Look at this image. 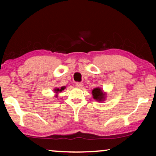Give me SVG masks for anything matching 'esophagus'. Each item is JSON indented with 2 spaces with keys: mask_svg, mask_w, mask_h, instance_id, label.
<instances>
[{
  "mask_svg": "<svg viewBox=\"0 0 156 156\" xmlns=\"http://www.w3.org/2000/svg\"><path fill=\"white\" fill-rule=\"evenodd\" d=\"M76 87L77 88H82V87H84V84L82 82H76Z\"/></svg>",
  "mask_w": 156,
  "mask_h": 156,
  "instance_id": "obj_1",
  "label": "esophagus"
}]
</instances>
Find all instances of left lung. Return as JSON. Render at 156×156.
<instances>
[{"mask_svg":"<svg viewBox=\"0 0 156 156\" xmlns=\"http://www.w3.org/2000/svg\"><path fill=\"white\" fill-rule=\"evenodd\" d=\"M91 94H92L93 98L97 101L101 102L105 101L106 98V93L104 92L103 89L100 88V87H97V88L94 89L91 91Z\"/></svg>","mask_w":156,"mask_h":156,"instance_id":"obj_1","label":"left lung"}]
</instances>
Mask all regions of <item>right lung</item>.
<instances>
[{
	"instance_id": "add662e5",
	"label": "right lung",
	"mask_w": 156,
	"mask_h": 156,
	"mask_svg": "<svg viewBox=\"0 0 156 156\" xmlns=\"http://www.w3.org/2000/svg\"><path fill=\"white\" fill-rule=\"evenodd\" d=\"M65 88H66V87H60V88H55V89H54V92L55 93V97H58L59 94L60 93V92H62V91Z\"/></svg>"
}]
</instances>
